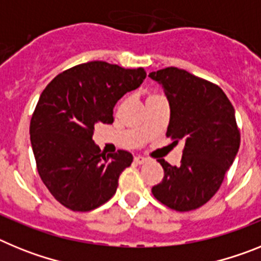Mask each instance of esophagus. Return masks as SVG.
I'll list each match as a JSON object with an SVG mask.
<instances>
[{"instance_id":"1","label":"esophagus","mask_w":261,"mask_h":261,"mask_svg":"<svg viewBox=\"0 0 261 261\" xmlns=\"http://www.w3.org/2000/svg\"><path fill=\"white\" fill-rule=\"evenodd\" d=\"M135 162L137 163V165H144V163L147 162V159L145 158V156L138 155V156H136V158H135Z\"/></svg>"}]
</instances>
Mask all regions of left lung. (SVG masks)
Masks as SVG:
<instances>
[{
    "mask_svg": "<svg viewBox=\"0 0 261 261\" xmlns=\"http://www.w3.org/2000/svg\"><path fill=\"white\" fill-rule=\"evenodd\" d=\"M149 77L162 86L170 106L166 135L184 142L180 166L158 161L165 176L151 192L174 211H193L213 197L238 154L234 107L217 85L183 69H161Z\"/></svg>",
    "mask_w": 261,
    "mask_h": 261,
    "instance_id": "obj_1",
    "label": "left lung"
}]
</instances>
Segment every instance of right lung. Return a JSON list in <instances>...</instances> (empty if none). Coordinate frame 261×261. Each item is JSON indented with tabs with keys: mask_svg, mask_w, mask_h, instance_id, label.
Masks as SVG:
<instances>
[{
	"mask_svg": "<svg viewBox=\"0 0 261 261\" xmlns=\"http://www.w3.org/2000/svg\"><path fill=\"white\" fill-rule=\"evenodd\" d=\"M145 78L142 68L91 61L60 73L41 93L30 124L31 146L41 180L60 204L89 212L115 195L133 155H106L94 142V129L114 123L117 100Z\"/></svg>",
	"mask_w": 261,
	"mask_h": 261,
	"instance_id": "obj_1",
	"label": "right lung"
}]
</instances>
